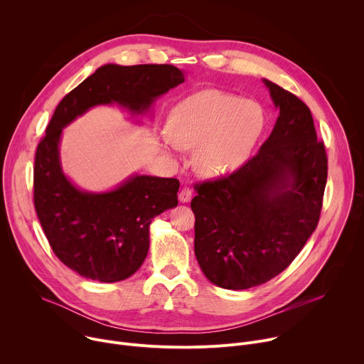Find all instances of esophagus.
Masks as SVG:
<instances>
[{"label":"esophagus","mask_w":364,"mask_h":364,"mask_svg":"<svg viewBox=\"0 0 364 364\" xmlns=\"http://www.w3.org/2000/svg\"><path fill=\"white\" fill-rule=\"evenodd\" d=\"M191 188L190 187H184L181 191H180V194H178V200L181 201V203H188L190 200H191Z\"/></svg>","instance_id":"1"}]
</instances>
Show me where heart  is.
I'll list each match as a JSON object with an SVG mask.
<instances>
[{
    "label": "heart",
    "mask_w": 364,
    "mask_h": 364,
    "mask_svg": "<svg viewBox=\"0 0 364 364\" xmlns=\"http://www.w3.org/2000/svg\"><path fill=\"white\" fill-rule=\"evenodd\" d=\"M265 124V114L256 102L222 90H203L171 109L166 149H194L198 173L225 177L250 159Z\"/></svg>",
    "instance_id": "heart-1"
}]
</instances>
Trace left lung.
Instances as JSON below:
<instances>
[{
  "label": "left lung",
  "instance_id": "left-lung-1",
  "mask_svg": "<svg viewBox=\"0 0 364 364\" xmlns=\"http://www.w3.org/2000/svg\"><path fill=\"white\" fill-rule=\"evenodd\" d=\"M279 117L261 149L228 177L196 186L194 253L212 284L247 289L275 278L316 230L327 155L309 108L264 79Z\"/></svg>",
  "mask_w": 364,
  "mask_h": 364
}]
</instances>
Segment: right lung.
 Here are the masks:
<instances>
[{"label":"right lung","mask_w":364,"mask_h":364,"mask_svg":"<svg viewBox=\"0 0 364 364\" xmlns=\"http://www.w3.org/2000/svg\"><path fill=\"white\" fill-rule=\"evenodd\" d=\"M184 82L173 65H103L69 92L51 117L34 161V207L60 261L92 281L118 282L134 275L149 247V225L177 205L180 183L134 174L109 191L76 187L62 170L63 128L97 105L118 103L135 115Z\"/></svg>","instance_id":"1"}]
</instances>
